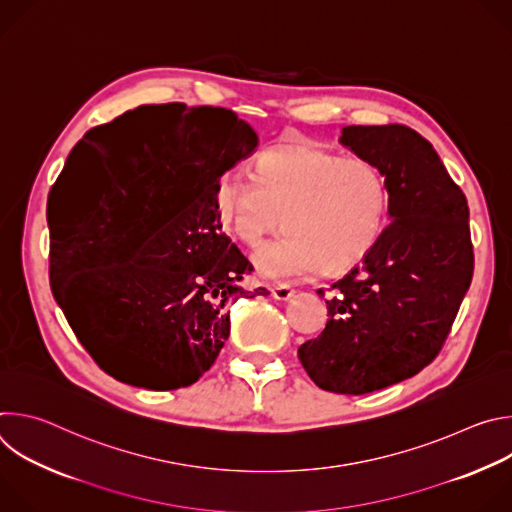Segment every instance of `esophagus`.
<instances>
[{
    "label": "esophagus",
    "instance_id": "1",
    "mask_svg": "<svg viewBox=\"0 0 512 512\" xmlns=\"http://www.w3.org/2000/svg\"><path fill=\"white\" fill-rule=\"evenodd\" d=\"M271 296L279 302H287L291 296H294V287L287 285V283H279L271 289Z\"/></svg>",
    "mask_w": 512,
    "mask_h": 512
}]
</instances>
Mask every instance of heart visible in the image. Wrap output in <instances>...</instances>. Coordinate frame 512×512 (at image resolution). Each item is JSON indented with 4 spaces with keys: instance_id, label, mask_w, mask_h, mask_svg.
I'll return each mask as SVG.
<instances>
[{
    "instance_id": "b5f03b06",
    "label": "heart",
    "mask_w": 512,
    "mask_h": 512,
    "mask_svg": "<svg viewBox=\"0 0 512 512\" xmlns=\"http://www.w3.org/2000/svg\"><path fill=\"white\" fill-rule=\"evenodd\" d=\"M255 177L233 170L216 188V204L251 249L287 235L255 257L271 281L342 273L367 259L391 218V186L367 158H342L316 145H275L257 156Z\"/></svg>"
}]
</instances>
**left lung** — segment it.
Returning a JSON list of instances; mask_svg holds the SVG:
<instances>
[{"label": "left lung", "mask_w": 512, "mask_h": 512, "mask_svg": "<svg viewBox=\"0 0 512 512\" xmlns=\"http://www.w3.org/2000/svg\"><path fill=\"white\" fill-rule=\"evenodd\" d=\"M340 143L385 172L391 223L362 265L332 285L326 328L298 356L320 389L364 395L417 375L442 350L474 251L466 196L425 137L399 123L348 125Z\"/></svg>", "instance_id": "1"}]
</instances>
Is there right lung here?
Returning <instances> with one entry per match:
<instances>
[{
  "mask_svg": "<svg viewBox=\"0 0 512 512\" xmlns=\"http://www.w3.org/2000/svg\"><path fill=\"white\" fill-rule=\"evenodd\" d=\"M143 108L175 125L156 146L117 159L108 141ZM257 141L231 109L168 103L97 125L72 148L52 186L72 204L50 229V285L72 332L113 379L152 391L190 387L229 338L227 306L269 296L239 285L253 265L225 235L216 204L221 176Z\"/></svg>",
  "mask_w": 512,
  "mask_h": 512,
  "instance_id": "right-lung-1",
  "label": "right lung"
}]
</instances>
